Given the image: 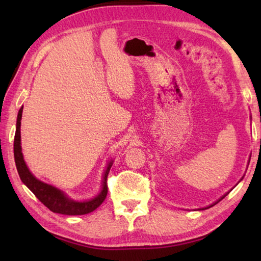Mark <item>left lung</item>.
<instances>
[{
  "mask_svg": "<svg viewBox=\"0 0 261 261\" xmlns=\"http://www.w3.org/2000/svg\"><path fill=\"white\" fill-rule=\"evenodd\" d=\"M227 194H228V193H226V194H224V196H222V197H221V198H220V199H219L218 201H215V202H214V204H212V205H210L208 207H205V208H201V210H206V208H210V207H212V206H214V205H216V204H218V202H219V201H221V200H222V199H223V198L227 196Z\"/></svg>",
  "mask_w": 261,
  "mask_h": 261,
  "instance_id": "left-lung-1",
  "label": "left lung"
}]
</instances>
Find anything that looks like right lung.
I'll use <instances>...</instances> for the list:
<instances>
[{
    "instance_id": "obj_1",
    "label": "right lung",
    "mask_w": 261,
    "mask_h": 261,
    "mask_svg": "<svg viewBox=\"0 0 261 261\" xmlns=\"http://www.w3.org/2000/svg\"><path fill=\"white\" fill-rule=\"evenodd\" d=\"M21 114H23V107L19 109L18 116H17L16 123V134L14 140V154H15V162L18 171L19 177L26 187L34 193V196L40 200L47 208H49L54 213L64 214V215H84L88 214L91 212L98 208L102 204L103 200L107 197L108 187H107V177L109 174L110 168H112L113 161H110L107 166V169L105 170L103 178H102V188L98 196L92 198L90 200L85 201H76L69 198L63 191L60 189L53 187L50 184L43 183L31 173L30 169L26 166L24 161L23 153H21L20 146V121Z\"/></svg>"
}]
</instances>
